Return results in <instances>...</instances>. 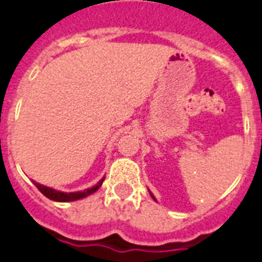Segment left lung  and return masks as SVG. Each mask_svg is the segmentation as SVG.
Instances as JSON below:
<instances>
[{
    "instance_id": "left-lung-1",
    "label": "left lung",
    "mask_w": 262,
    "mask_h": 262,
    "mask_svg": "<svg viewBox=\"0 0 262 262\" xmlns=\"http://www.w3.org/2000/svg\"><path fill=\"white\" fill-rule=\"evenodd\" d=\"M149 193H150V195H151V199L155 200V201H157V200H156V197H155V195H153V193H151V192H150V190H149Z\"/></svg>"
}]
</instances>
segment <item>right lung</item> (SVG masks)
Returning a JSON list of instances; mask_svg holds the SVG:
<instances>
[{
  "label": "right lung",
  "instance_id": "obj_1",
  "mask_svg": "<svg viewBox=\"0 0 262 262\" xmlns=\"http://www.w3.org/2000/svg\"><path fill=\"white\" fill-rule=\"evenodd\" d=\"M105 177L100 180V181L93 185L92 188H88V189H83V190H80V192H60V190H56V189L49 188V186H45V185H41L38 182L33 181L34 182V185L37 186L39 192L42 193L45 197H48L49 200H53V201H57V202H69V201H77V200H81V199H85L88 195L93 194L96 190H98L101 185H102V182H104Z\"/></svg>",
  "mask_w": 262,
  "mask_h": 262
}]
</instances>
